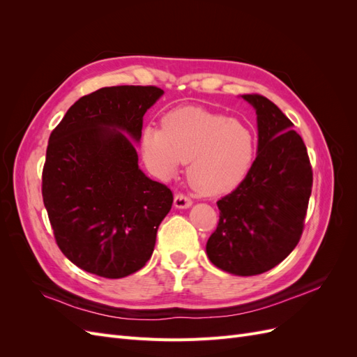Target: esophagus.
Instances as JSON below:
<instances>
[{
    "label": "esophagus",
    "instance_id": "1",
    "mask_svg": "<svg viewBox=\"0 0 357 357\" xmlns=\"http://www.w3.org/2000/svg\"><path fill=\"white\" fill-rule=\"evenodd\" d=\"M192 205V199L186 197L185 193H177L174 197V207L176 208H189Z\"/></svg>",
    "mask_w": 357,
    "mask_h": 357
}]
</instances>
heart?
<instances>
[{
    "label": "heart",
    "instance_id": "heart-1",
    "mask_svg": "<svg viewBox=\"0 0 357 357\" xmlns=\"http://www.w3.org/2000/svg\"><path fill=\"white\" fill-rule=\"evenodd\" d=\"M143 155L160 177L188 164L192 188L215 197L235 189L247 176L256 152L253 131L245 123L202 107H180L162 119V129L147 126Z\"/></svg>",
    "mask_w": 357,
    "mask_h": 357
}]
</instances>
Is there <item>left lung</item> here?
Here are the masks:
<instances>
[{
	"label": "left lung",
	"mask_w": 357,
	"mask_h": 357,
	"mask_svg": "<svg viewBox=\"0 0 357 357\" xmlns=\"http://www.w3.org/2000/svg\"><path fill=\"white\" fill-rule=\"evenodd\" d=\"M257 114V156L247 176L218 201L219 223L207 241L213 265L235 275L269 271L301 240L312 169L307 147L278 107L243 95Z\"/></svg>",
	"instance_id": "8db88e82"
}]
</instances>
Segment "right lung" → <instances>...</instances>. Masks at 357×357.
Returning <instances> with one entry per match:
<instances>
[{
    "label": "right lung",
    "mask_w": 357,
    "mask_h": 357,
    "mask_svg": "<svg viewBox=\"0 0 357 357\" xmlns=\"http://www.w3.org/2000/svg\"><path fill=\"white\" fill-rule=\"evenodd\" d=\"M164 91L112 86L75 101L53 129L41 193L61 252L91 274L142 269L169 213L172 192L138 168L143 116Z\"/></svg>",
    "instance_id": "1"
}]
</instances>
